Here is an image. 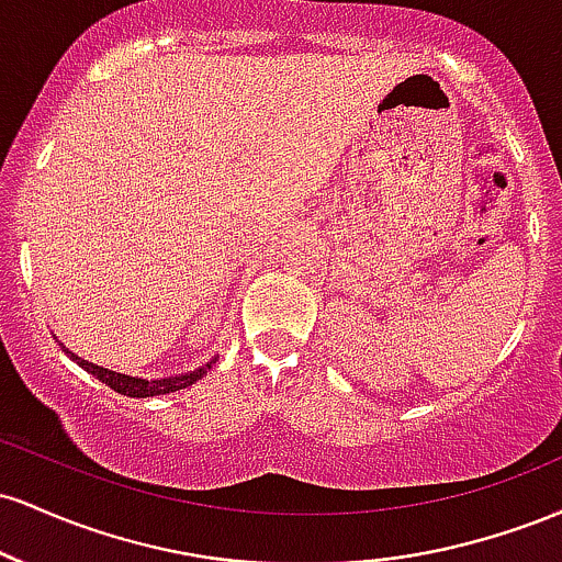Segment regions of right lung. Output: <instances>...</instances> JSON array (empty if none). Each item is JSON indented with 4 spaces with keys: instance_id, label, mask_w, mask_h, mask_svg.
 <instances>
[{
    "instance_id": "right-lung-1",
    "label": "right lung",
    "mask_w": 562,
    "mask_h": 562,
    "mask_svg": "<svg viewBox=\"0 0 562 562\" xmlns=\"http://www.w3.org/2000/svg\"><path fill=\"white\" fill-rule=\"evenodd\" d=\"M63 351L68 353L70 359H74L76 364L81 367V370H87L89 375H94L100 383H105L108 389H113L115 393H121V396H132V398H150V396H164V393H173V391H182L187 385L198 383L200 378L205 375V372L211 370V364L216 362V359H211L209 364L198 367V370L192 372H182V375H173V378H160V380H145V378H132V375H121V372H113V370H105V367L100 364H92L87 362V359L76 357L74 351H68L66 346H63Z\"/></svg>"
}]
</instances>
